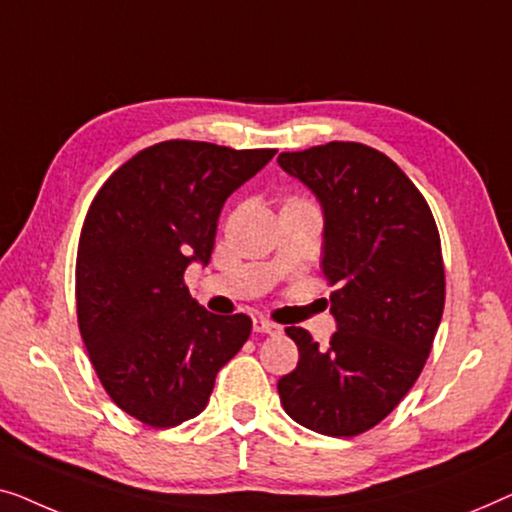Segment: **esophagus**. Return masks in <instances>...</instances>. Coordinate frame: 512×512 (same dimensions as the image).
I'll use <instances>...</instances> for the list:
<instances>
[{
	"label": "esophagus",
	"mask_w": 512,
	"mask_h": 512,
	"mask_svg": "<svg viewBox=\"0 0 512 512\" xmlns=\"http://www.w3.org/2000/svg\"><path fill=\"white\" fill-rule=\"evenodd\" d=\"M253 329L257 331V334H271V336H276V334H280V329L276 322H271V320H266V318H253Z\"/></svg>",
	"instance_id": "34e87169"
}]
</instances>
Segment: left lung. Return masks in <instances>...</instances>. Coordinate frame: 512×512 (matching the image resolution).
<instances>
[{"label": "left lung", "instance_id": "left-lung-1", "mask_svg": "<svg viewBox=\"0 0 512 512\" xmlns=\"http://www.w3.org/2000/svg\"><path fill=\"white\" fill-rule=\"evenodd\" d=\"M278 164L325 213L322 273L336 331L320 348L301 327L297 369L278 380L285 413L325 436H357L385 420L424 369L445 306L441 236L431 208L390 157L331 141Z\"/></svg>", "mask_w": 512, "mask_h": 512}]
</instances>
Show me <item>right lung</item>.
<instances>
[{"mask_svg":"<svg viewBox=\"0 0 512 512\" xmlns=\"http://www.w3.org/2000/svg\"><path fill=\"white\" fill-rule=\"evenodd\" d=\"M273 155L162 141L113 171L90 204L76 255L78 329L115 406L148 427L199 415L248 341L253 320L208 313L183 276L208 264L227 197Z\"/></svg>","mask_w":512,"mask_h":512,"instance_id":"add662e5","label":"right lung"}]
</instances>
